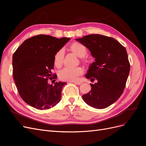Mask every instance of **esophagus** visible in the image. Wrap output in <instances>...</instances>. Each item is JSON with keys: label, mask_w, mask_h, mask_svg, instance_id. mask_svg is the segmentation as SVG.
Returning <instances> with one entry per match:
<instances>
[{"label": "esophagus", "mask_w": 146, "mask_h": 146, "mask_svg": "<svg viewBox=\"0 0 146 146\" xmlns=\"http://www.w3.org/2000/svg\"><path fill=\"white\" fill-rule=\"evenodd\" d=\"M74 83L75 84H76V85H81V84H82V82H74Z\"/></svg>", "instance_id": "obj_1"}]
</instances>
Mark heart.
<instances>
[{
	"label": "heart",
	"mask_w": 146,
	"mask_h": 146,
	"mask_svg": "<svg viewBox=\"0 0 146 146\" xmlns=\"http://www.w3.org/2000/svg\"><path fill=\"white\" fill-rule=\"evenodd\" d=\"M70 48L75 54L81 57L83 63L88 64L90 63V60L85 56L88 53V49L82 43L74 42L70 46ZM64 58V50L61 48L57 51L54 56V64L57 68H60L63 64ZM83 74V69L81 67H66L59 72V78L62 80L74 82L77 81L79 77Z\"/></svg>",
	"instance_id": "heart-1"
}]
</instances>
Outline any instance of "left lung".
Masks as SVG:
<instances>
[{
  "mask_svg": "<svg viewBox=\"0 0 146 146\" xmlns=\"http://www.w3.org/2000/svg\"><path fill=\"white\" fill-rule=\"evenodd\" d=\"M95 58L85 77L91 81V90L83 95V100L97 109L105 108L120 98L124 90L130 64L125 47L115 39L102 35H89L76 39Z\"/></svg>",
  "mask_w": 146,
  "mask_h": 146,
  "instance_id": "8db88e82",
  "label": "left lung"
}]
</instances>
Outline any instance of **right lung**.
Returning <instances> with one entry per match:
<instances>
[{
    "label": "right lung",
    "instance_id": "add662e5",
    "mask_svg": "<svg viewBox=\"0 0 146 146\" xmlns=\"http://www.w3.org/2000/svg\"><path fill=\"white\" fill-rule=\"evenodd\" d=\"M70 39L38 35L26 39L13 55V75L17 91L25 102L39 109L50 108L61 99L64 82L48 84L55 53ZM53 80V81H54Z\"/></svg>",
    "mask_w": 146,
    "mask_h": 146
}]
</instances>
